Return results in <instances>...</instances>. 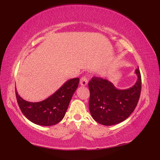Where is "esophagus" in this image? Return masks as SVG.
I'll return each mask as SVG.
<instances>
[{"label":"esophagus","mask_w":160,"mask_h":160,"mask_svg":"<svg viewBox=\"0 0 160 160\" xmlns=\"http://www.w3.org/2000/svg\"><path fill=\"white\" fill-rule=\"evenodd\" d=\"M88 82V78L86 76H82V78H80V85L82 86H85L87 85V84Z\"/></svg>","instance_id":"34e87169"}]
</instances>
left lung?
Returning <instances> with one entry per match:
<instances>
[{
  "mask_svg": "<svg viewBox=\"0 0 160 160\" xmlns=\"http://www.w3.org/2000/svg\"><path fill=\"white\" fill-rule=\"evenodd\" d=\"M138 80L126 90H118L102 78L93 77L88 83L90 97L89 109L97 123L112 126L125 121L137 106L141 91V75L139 68L135 70Z\"/></svg>",
  "mask_w": 160,
  "mask_h": 160,
  "instance_id": "obj_1",
  "label": "left lung"
}]
</instances>
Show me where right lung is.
<instances>
[{"label":"right lung","mask_w":160,"mask_h":160,"mask_svg":"<svg viewBox=\"0 0 160 160\" xmlns=\"http://www.w3.org/2000/svg\"><path fill=\"white\" fill-rule=\"evenodd\" d=\"M79 81L78 78L68 80L52 95L39 102L23 99L15 89L19 107L25 117L35 124L44 126L57 124L65 116Z\"/></svg>","instance_id":"add662e5"}]
</instances>
